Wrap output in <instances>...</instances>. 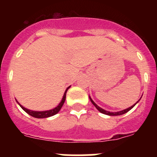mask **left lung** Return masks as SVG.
<instances>
[{"mask_svg": "<svg viewBox=\"0 0 157 157\" xmlns=\"http://www.w3.org/2000/svg\"><path fill=\"white\" fill-rule=\"evenodd\" d=\"M90 101H91L92 102V103L93 104V105H94L95 107H96V109H98V111H99V112H101V113H102V114H105V115H111V116H115V115H123V114H125L126 112H128V111H130L131 110V109L133 108V107L134 106V105H136V104H137V102H138V101H137V102H136L135 104H134V105H133L132 106H131V107H129V108H128V109H124V110H122V111H121V112H108V111H105V110H104V109H102V108H100V107H99L97 105H96V103H95L94 102H93V99H91V98L90 97Z\"/></svg>", "mask_w": 157, "mask_h": 157, "instance_id": "8db88e82", "label": "left lung"}]
</instances>
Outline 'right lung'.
<instances>
[{
    "instance_id": "1",
    "label": "right lung",
    "mask_w": 157,
    "mask_h": 157,
    "mask_svg": "<svg viewBox=\"0 0 157 157\" xmlns=\"http://www.w3.org/2000/svg\"><path fill=\"white\" fill-rule=\"evenodd\" d=\"M70 87H71V86H68V87L67 88V90H66L65 93H64V96H63V98H62V100H61V102H60L59 105H58L56 108L52 109V110L45 111V112H36V111H31V110H29V109L24 108V107L22 106V105H20V104L17 102H17H18V104L20 105V107H21V108L23 109V110L26 112V113H28L29 115H31V116L34 117V118H48V117L52 116V115H55V114H57L58 112H59L60 109H61V107H62V105H64V101H65V99H66V93H67V90H68Z\"/></svg>"
}]
</instances>
